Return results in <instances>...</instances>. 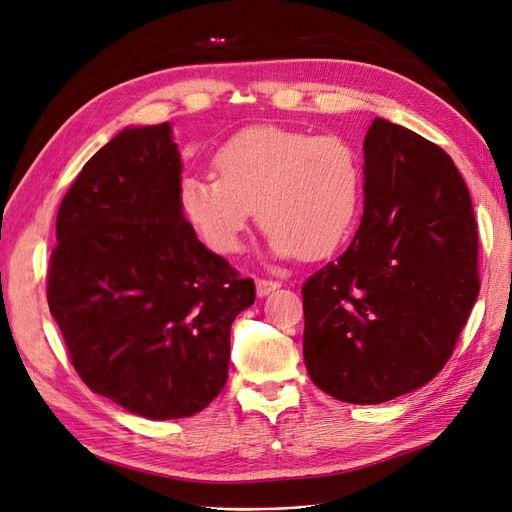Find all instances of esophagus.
Wrapping results in <instances>:
<instances>
[{"mask_svg":"<svg viewBox=\"0 0 512 512\" xmlns=\"http://www.w3.org/2000/svg\"><path fill=\"white\" fill-rule=\"evenodd\" d=\"M275 288H280V282H277V280H267V277H258V280H256L258 297H267V294L273 292Z\"/></svg>","mask_w":512,"mask_h":512,"instance_id":"34e87169","label":"esophagus"}]
</instances>
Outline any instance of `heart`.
<instances>
[{
  "label": "heart",
  "mask_w": 512,
  "mask_h": 512,
  "mask_svg": "<svg viewBox=\"0 0 512 512\" xmlns=\"http://www.w3.org/2000/svg\"><path fill=\"white\" fill-rule=\"evenodd\" d=\"M215 173L185 175L183 218L211 252H241L254 220L275 256L324 258L346 243L363 203V158L337 134L252 128L230 136L213 156Z\"/></svg>",
  "instance_id": "b5f03b06"
}]
</instances>
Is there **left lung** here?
Returning <instances> with one entry per match:
<instances>
[{
  "label": "left lung",
  "mask_w": 512,
  "mask_h": 512,
  "mask_svg": "<svg viewBox=\"0 0 512 512\" xmlns=\"http://www.w3.org/2000/svg\"><path fill=\"white\" fill-rule=\"evenodd\" d=\"M363 156L361 226L301 286L303 359L320 391L371 406L440 374L480 280L472 200L451 156L380 117Z\"/></svg>",
  "instance_id": "obj_1"
}]
</instances>
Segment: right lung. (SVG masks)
I'll return each instance as SVG.
<instances>
[{
    "label": "right lung",
    "mask_w": 512,
    "mask_h": 512,
    "mask_svg": "<svg viewBox=\"0 0 512 512\" xmlns=\"http://www.w3.org/2000/svg\"><path fill=\"white\" fill-rule=\"evenodd\" d=\"M179 181L168 123L119 132L61 200L46 284L76 374L151 421L220 395L232 320L256 299L252 277L198 241Z\"/></svg>",
    "instance_id": "add662e5"
}]
</instances>
